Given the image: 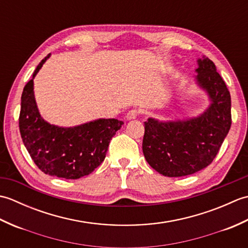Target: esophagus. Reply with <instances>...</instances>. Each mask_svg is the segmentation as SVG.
<instances>
[{
  "mask_svg": "<svg viewBox=\"0 0 248 248\" xmlns=\"http://www.w3.org/2000/svg\"><path fill=\"white\" fill-rule=\"evenodd\" d=\"M138 116H139L138 109H131L128 112L127 116H125V118H127V120H133L138 117Z\"/></svg>",
  "mask_w": 248,
  "mask_h": 248,
  "instance_id": "esophagus-1",
  "label": "esophagus"
}]
</instances>
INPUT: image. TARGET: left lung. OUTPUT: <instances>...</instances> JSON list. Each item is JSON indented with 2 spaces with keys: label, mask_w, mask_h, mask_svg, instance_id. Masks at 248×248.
Wrapping results in <instances>:
<instances>
[{
  "label": "left lung",
  "mask_w": 248,
  "mask_h": 248,
  "mask_svg": "<svg viewBox=\"0 0 248 248\" xmlns=\"http://www.w3.org/2000/svg\"><path fill=\"white\" fill-rule=\"evenodd\" d=\"M196 82L208 93L209 108L186 120L145 121L143 152L148 164L166 177H183L212 163L231 125V98L214 62L197 61Z\"/></svg>",
  "instance_id": "8db88e82"
}]
</instances>
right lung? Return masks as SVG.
<instances>
[{
    "instance_id": "add662e5",
    "label": "right lung",
    "mask_w": 248,
    "mask_h": 248,
    "mask_svg": "<svg viewBox=\"0 0 248 248\" xmlns=\"http://www.w3.org/2000/svg\"><path fill=\"white\" fill-rule=\"evenodd\" d=\"M50 54L39 62L21 96L19 129L26 150L46 175L78 179L104 161L108 144L124 124L117 119H97L70 128L50 124L41 117L34 96V78Z\"/></svg>"
}]
</instances>
